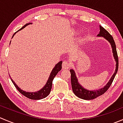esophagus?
Listing matches in <instances>:
<instances>
[{"label": "esophagus", "mask_w": 123, "mask_h": 123, "mask_svg": "<svg viewBox=\"0 0 123 123\" xmlns=\"http://www.w3.org/2000/svg\"><path fill=\"white\" fill-rule=\"evenodd\" d=\"M70 67V64L68 61L65 60L62 63V67L63 70H66V69H68Z\"/></svg>", "instance_id": "obj_1"}]
</instances>
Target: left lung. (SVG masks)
<instances>
[{
  "instance_id": "left-lung-1",
  "label": "left lung",
  "mask_w": 123,
  "mask_h": 123,
  "mask_svg": "<svg viewBox=\"0 0 123 123\" xmlns=\"http://www.w3.org/2000/svg\"><path fill=\"white\" fill-rule=\"evenodd\" d=\"M97 37H102L105 38L108 41H109L111 44L112 49V53L114 56V59L116 62V68L114 72V74L112 76L111 78L110 79L109 82L107 83V84L103 88L101 89H98L97 90H88L83 88L82 85L79 82L78 79L76 77V73H75L74 70L71 69L70 70L71 73V86H72L73 91L74 94L76 95L79 98H82L83 100H92L97 98L98 96L103 94L109 89L110 86L111 85L113 80L114 79L115 75L117 73L118 68V58L117 52L116 49V45H115V41H114L113 37L111 36L110 34L107 31L105 28H103L102 26H100V32L97 35Z\"/></svg>"
}]
</instances>
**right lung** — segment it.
Instances as JSON below:
<instances>
[{
	"label": "right lung",
	"mask_w": 123,
	"mask_h": 123,
	"mask_svg": "<svg viewBox=\"0 0 123 123\" xmlns=\"http://www.w3.org/2000/svg\"><path fill=\"white\" fill-rule=\"evenodd\" d=\"M32 24V23H26L25 26H23L21 29H20L19 31H21V29H23V28H25L26 26H27L29 25H31ZM17 31V32H18ZM16 32L14 33V34L13 35L12 37L14 36ZM11 43V42H10ZM62 61H60L56 64L55 66V67L53 68V70H52V72L50 73V74L48 80H47V82H46V85L41 88L40 90L36 92H26L25 91H23V89H21L20 87L18 86L14 82V81L11 78L12 82L13 83V84L14 85L15 88L17 89V90L20 92L21 94H23V96H25V97H27V98H30L31 100H41L43 98H45L47 96H48V95L49 94L50 92L51 89H52V81H53V79L55 78V77L56 76V75L58 74V73L61 70L62 68ZM10 77V76H9Z\"/></svg>",
	"instance_id": "1"
}]
</instances>
